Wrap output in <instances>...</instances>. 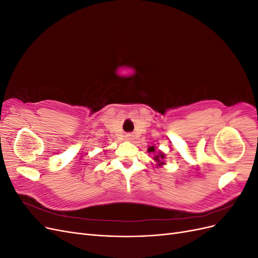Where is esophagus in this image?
Returning <instances> with one entry per match:
<instances>
[{
    "label": "esophagus",
    "mask_w": 258,
    "mask_h": 258,
    "mask_svg": "<svg viewBox=\"0 0 258 258\" xmlns=\"http://www.w3.org/2000/svg\"><path fill=\"white\" fill-rule=\"evenodd\" d=\"M128 139H130V136H128Z\"/></svg>",
    "instance_id": "obj_1"
}]
</instances>
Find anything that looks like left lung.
Here are the masks:
<instances>
[{
    "mask_svg": "<svg viewBox=\"0 0 258 258\" xmlns=\"http://www.w3.org/2000/svg\"><path fill=\"white\" fill-rule=\"evenodd\" d=\"M148 152H150V153H155V147L154 146H151L150 148H148ZM163 158H165V155H163L162 153H157V154H156L155 156H154V160L155 161H157V163H158V165L160 166V165H163V162H162V159Z\"/></svg>",
    "mask_w": 258,
    "mask_h": 258,
    "instance_id": "1",
    "label": "left lung"
}]
</instances>
